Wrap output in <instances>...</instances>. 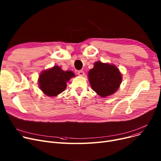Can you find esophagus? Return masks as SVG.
I'll use <instances>...</instances> for the list:
<instances>
[{"label": "esophagus", "instance_id": "34e87169", "mask_svg": "<svg viewBox=\"0 0 161 161\" xmlns=\"http://www.w3.org/2000/svg\"><path fill=\"white\" fill-rule=\"evenodd\" d=\"M78 74L80 76H83L84 75H85V73H84L83 71L80 70V71H79V72H78Z\"/></svg>", "mask_w": 161, "mask_h": 161}]
</instances>
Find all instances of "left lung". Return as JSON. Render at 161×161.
Listing matches in <instances>:
<instances>
[{"mask_svg": "<svg viewBox=\"0 0 161 161\" xmlns=\"http://www.w3.org/2000/svg\"><path fill=\"white\" fill-rule=\"evenodd\" d=\"M123 76L119 69L113 64L97 61L88 72V80L92 89L100 97L112 95L119 88Z\"/></svg>", "mask_w": 161, "mask_h": 161, "instance_id": "8db88e82", "label": "left lung"}]
</instances>
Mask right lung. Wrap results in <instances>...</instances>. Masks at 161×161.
I'll list each match as a JSON object with an SVG mask.
<instances>
[{
  "label": "right lung",
  "mask_w": 161,
  "mask_h": 161,
  "mask_svg": "<svg viewBox=\"0 0 161 161\" xmlns=\"http://www.w3.org/2000/svg\"><path fill=\"white\" fill-rule=\"evenodd\" d=\"M75 74L70 70H63L61 66H54L41 72L38 80V87L47 97H56L66 88V83Z\"/></svg>",
  "instance_id": "obj_1"
}]
</instances>
